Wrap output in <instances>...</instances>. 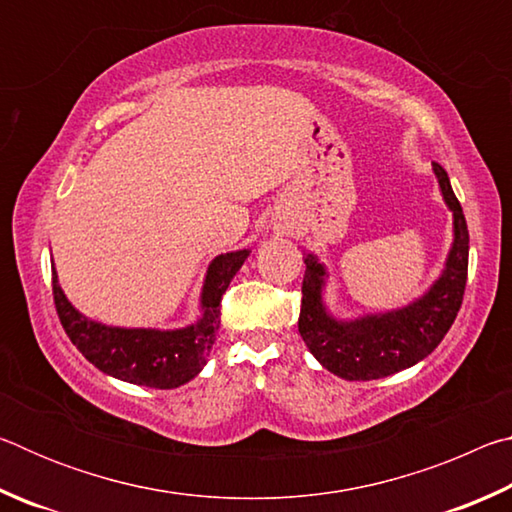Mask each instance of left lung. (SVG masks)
<instances>
[{
	"label": "left lung",
	"mask_w": 512,
	"mask_h": 512,
	"mask_svg": "<svg viewBox=\"0 0 512 512\" xmlns=\"http://www.w3.org/2000/svg\"><path fill=\"white\" fill-rule=\"evenodd\" d=\"M433 173L454 216V241L438 280L406 307L359 318L332 316L323 300L327 268L314 253H305L307 271L302 280L298 332L320 366L336 377L370 381L415 366L438 348L461 309L470 235L447 171L433 162Z\"/></svg>",
	"instance_id": "1"
}]
</instances>
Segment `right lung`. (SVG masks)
<instances>
[{
    "label": "right lung",
    "instance_id": "obj_1",
    "mask_svg": "<svg viewBox=\"0 0 512 512\" xmlns=\"http://www.w3.org/2000/svg\"><path fill=\"white\" fill-rule=\"evenodd\" d=\"M250 250H232L214 257L207 266L201 289V318L178 329L112 327L83 316L54 275V302L60 323L79 352L106 375L149 388H178L203 370L216 339L221 298L232 277L248 259Z\"/></svg>",
    "mask_w": 512,
    "mask_h": 512
}]
</instances>
